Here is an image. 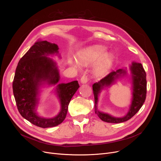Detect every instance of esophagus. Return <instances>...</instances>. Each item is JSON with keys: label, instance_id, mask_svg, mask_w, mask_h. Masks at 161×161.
<instances>
[{"label": "esophagus", "instance_id": "obj_1", "mask_svg": "<svg viewBox=\"0 0 161 161\" xmlns=\"http://www.w3.org/2000/svg\"><path fill=\"white\" fill-rule=\"evenodd\" d=\"M87 81H88L87 76L86 74H83V75H82V77L81 78L80 82H81L82 84H85V83H87Z\"/></svg>", "mask_w": 161, "mask_h": 161}]
</instances>
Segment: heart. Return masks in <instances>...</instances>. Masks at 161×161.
Listing matches in <instances>:
<instances>
[{
  "mask_svg": "<svg viewBox=\"0 0 161 161\" xmlns=\"http://www.w3.org/2000/svg\"><path fill=\"white\" fill-rule=\"evenodd\" d=\"M106 50V47L103 46H91L81 51L79 53L78 59L83 64L97 61L93 67V73L97 78H103L112 69L115 60L114 54L107 52Z\"/></svg>",
  "mask_w": 161,
  "mask_h": 161,
  "instance_id": "heart-1",
  "label": "heart"
}]
</instances>
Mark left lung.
Wrapping results in <instances>:
<instances>
[{
  "instance_id": "obj_1",
  "label": "left lung",
  "mask_w": 161,
  "mask_h": 161,
  "mask_svg": "<svg viewBox=\"0 0 161 161\" xmlns=\"http://www.w3.org/2000/svg\"><path fill=\"white\" fill-rule=\"evenodd\" d=\"M130 75L126 69H119L109 73L105 78L92 85L95 97V111L101 120L107 123H119L126 121L136 114L145 102L147 92L146 74L141 63L132 62L130 65ZM129 77L131 83L132 98L130 109L123 117H114L111 114L100 111L97 109L98 97L102 91L109 88L121 78Z\"/></svg>"
}]
</instances>
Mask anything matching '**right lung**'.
Segmentation results:
<instances>
[{
	"instance_id": "obj_1",
	"label": "right lung",
	"mask_w": 161,
	"mask_h": 161,
	"mask_svg": "<svg viewBox=\"0 0 161 161\" xmlns=\"http://www.w3.org/2000/svg\"><path fill=\"white\" fill-rule=\"evenodd\" d=\"M57 55L58 47L47 41H38L20 59L13 81V92L21 116L39 127H53L61 124L66 116L68 107L80 86L78 81L59 83L60 74L57 63L47 56ZM56 85L55 93L61 109L53 118H44L37 112L42 86Z\"/></svg>"
}]
</instances>
